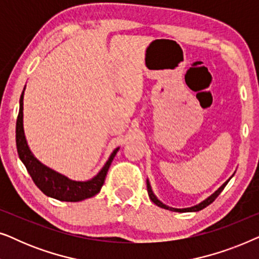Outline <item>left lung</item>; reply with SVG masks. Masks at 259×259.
I'll list each match as a JSON object with an SVG mask.
<instances>
[{
    "mask_svg": "<svg viewBox=\"0 0 259 259\" xmlns=\"http://www.w3.org/2000/svg\"><path fill=\"white\" fill-rule=\"evenodd\" d=\"M233 176V175H232ZM232 178V177H231ZM230 178V179H231ZM229 179V180H230ZM229 180H226V182L223 184V185L219 187V189L215 191L214 193H212L210 197L208 198H206V199L205 200H203L201 201V203H199L198 205H194V206H191V207H186V208H173V207H169V206H167V205H165V204H162L160 200L158 199L157 197L154 196V193H153V191H152V189H151V185H150V183H148V180H147V192H148V196H150V198H151V200L153 201V203L155 204V205H158L159 207H162V208H166V210H169V211H176V212H196V211H200V210H203V208H205L206 206H208V205H210L211 203H213L214 201V199L215 198H217L219 194H221V192L223 190H224V187L226 186V184L229 183Z\"/></svg>",
    "mask_w": 259,
    "mask_h": 259,
    "instance_id": "left-lung-1",
    "label": "left lung"
}]
</instances>
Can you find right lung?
<instances>
[{"mask_svg": "<svg viewBox=\"0 0 259 259\" xmlns=\"http://www.w3.org/2000/svg\"><path fill=\"white\" fill-rule=\"evenodd\" d=\"M23 94L24 90L20 98V111L16 120V147L21 161L26 166L27 171L30 175L35 185L46 196L55 198V199L61 201H81L100 192L109 166H111L116 152L119 151V147L113 151L111 157H109L104 167L101 168V171L91 180L75 182V180H70L67 177L60 175L54 169L47 167V166L38 161L34 157V154L31 153L29 147H28L23 131Z\"/></svg>", "mask_w": 259, "mask_h": 259, "instance_id": "right-lung-1", "label": "right lung"}]
</instances>
